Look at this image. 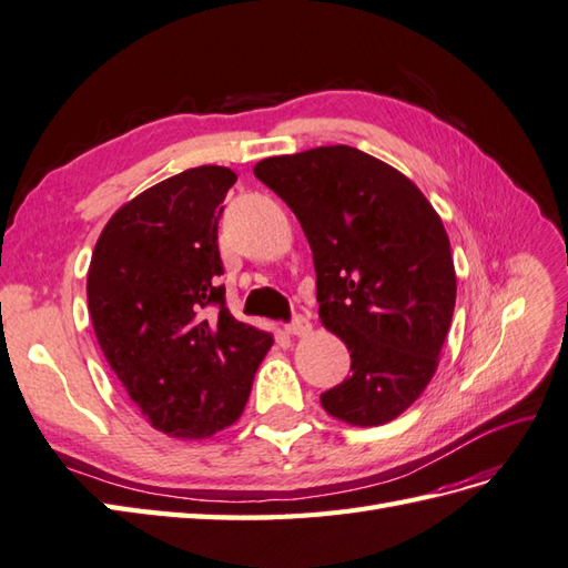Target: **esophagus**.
I'll list each match as a JSON object with an SVG mask.
<instances>
[{"label": "esophagus", "instance_id": "obj_1", "mask_svg": "<svg viewBox=\"0 0 568 568\" xmlns=\"http://www.w3.org/2000/svg\"><path fill=\"white\" fill-rule=\"evenodd\" d=\"M310 328H312V324H310L307 316L305 314H295L293 322L285 324V334H290V336H305V334H310Z\"/></svg>", "mask_w": 568, "mask_h": 568}]
</instances>
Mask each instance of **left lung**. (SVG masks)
I'll return each mask as SVG.
<instances>
[{
  "instance_id": "left-lung-1",
  "label": "left lung",
  "mask_w": 568,
  "mask_h": 568,
  "mask_svg": "<svg viewBox=\"0 0 568 568\" xmlns=\"http://www.w3.org/2000/svg\"><path fill=\"white\" fill-rule=\"evenodd\" d=\"M300 220L314 256L322 324L351 351V377L322 394L351 426L397 418L428 387L453 322L450 240L397 169L348 144L254 166Z\"/></svg>"
}]
</instances>
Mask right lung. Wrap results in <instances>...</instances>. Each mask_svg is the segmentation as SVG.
<instances>
[{
	"instance_id": "right-lung-1",
	"label": "right lung",
	"mask_w": 568,
	"mask_h": 568,
	"mask_svg": "<svg viewBox=\"0 0 568 568\" xmlns=\"http://www.w3.org/2000/svg\"><path fill=\"white\" fill-rule=\"evenodd\" d=\"M236 174L195 166L125 203L105 224L87 275L91 324L142 416L197 440L242 416L273 346L224 305L217 222Z\"/></svg>"
}]
</instances>
